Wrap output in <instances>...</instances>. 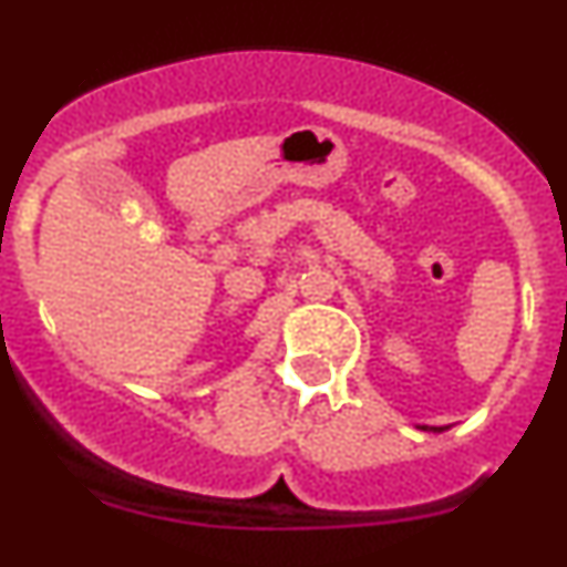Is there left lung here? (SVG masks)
<instances>
[{
  "label": "left lung",
  "instance_id": "obj_1",
  "mask_svg": "<svg viewBox=\"0 0 567 567\" xmlns=\"http://www.w3.org/2000/svg\"><path fill=\"white\" fill-rule=\"evenodd\" d=\"M419 429H424V432H445L449 426H419Z\"/></svg>",
  "mask_w": 567,
  "mask_h": 567
}]
</instances>
